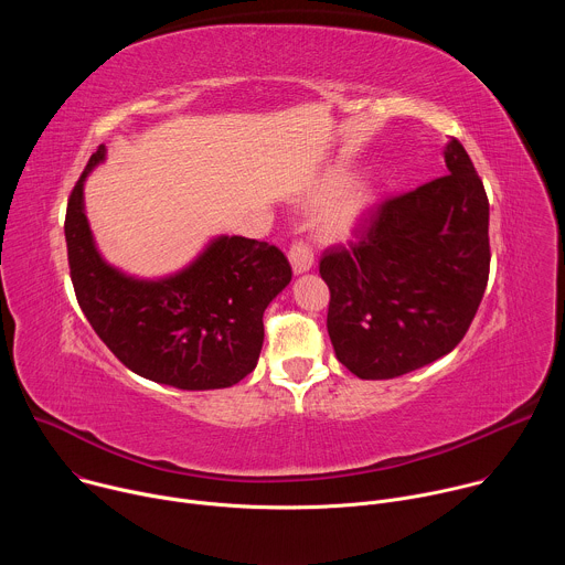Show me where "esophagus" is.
<instances>
[{
	"label": "esophagus",
	"instance_id": "1",
	"mask_svg": "<svg viewBox=\"0 0 565 565\" xmlns=\"http://www.w3.org/2000/svg\"><path fill=\"white\" fill-rule=\"evenodd\" d=\"M288 259H290V266L297 275L310 270L312 268V248L308 246V241L292 238V244L288 248Z\"/></svg>",
	"mask_w": 565,
	"mask_h": 565
}]
</instances>
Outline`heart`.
Instances as JSON below:
<instances>
[{"label":"heart","mask_w":565,"mask_h":565,"mask_svg":"<svg viewBox=\"0 0 565 565\" xmlns=\"http://www.w3.org/2000/svg\"><path fill=\"white\" fill-rule=\"evenodd\" d=\"M340 181H329V190H335ZM371 203V194L364 185H351L347 192L340 194V199L324 212L321 216V227H324L329 234H347L358 218L362 216V212L369 207Z\"/></svg>","instance_id":"obj_1"}]
</instances>
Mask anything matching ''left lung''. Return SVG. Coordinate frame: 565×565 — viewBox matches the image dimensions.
Segmentation results:
<instances>
[{"instance_id": "1", "label": "left lung", "mask_w": 565, "mask_h": 565, "mask_svg": "<svg viewBox=\"0 0 565 565\" xmlns=\"http://www.w3.org/2000/svg\"><path fill=\"white\" fill-rule=\"evenodd\" d=\"M445 177L369 205L349 246L319 275L331 290L327 329L338 360L362 380H388L454 351L490 277V201L460 140Z\"/></svg>"}]
</instances>
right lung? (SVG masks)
Returning a JSON list of instances; mask_svg holds the SVG:
<instances>
[{"label":"right lung","mask_w":565,"mask_h":565,"mask_svg":"<svg viewBox=\"0 0 565 565\" xmlns=\"http://www.w3.org/2000/svg\"><path fill=\"white\" fill-rule=\"evenodd\" d=\"M103 158L105 145L73 185L64 218L71 281L92 329L147 380L188 391L244 380L262 353L264 310L292 277L286 255L266 241L221 236L177 277H125L100 259L83 210V183Z\"/></svg>","instance_id":"right-lung-1"}]
</instances>
